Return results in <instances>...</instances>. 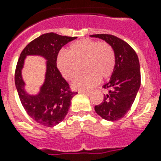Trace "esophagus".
<instances>
[{
  "mask_svg": "<svg viewBox=\"0 0 161 161\" xmlns=\"http://www.w3.org/2000/svg\"><path fill=\"white\" fill-rule=\"evenodd\" d=\"M79 93L86 94V95H89L91 93V92H86V91H79Z\"/></svg>",
  "mask_w": 161,
  "mask_h": 161,
  "instance_id": "obj_1",
  "label": "esophagus"
}]
</instances>
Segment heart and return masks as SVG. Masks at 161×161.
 <instances>
[{
	"mask_svg": "<svg viewBox=\"0 0 161 161\" xmlns=\"http://www.w3.org/2000/svg\"><path fill=\"white\" fill-rule=\"evenodd\" d=\"M82 65L86 71L74 80L72 87L75 90L93 87L100 78L110 77L115 66L113 47L107 42L83 39L72 43L69 52L62 51L57 57V67L67 80L75 79Z\"/></svg>",
	"mask_w": 161,
	"mask_h": 161,
	"instance_id": "b5f03b06",
	"label": "heart"
}]
</instances>
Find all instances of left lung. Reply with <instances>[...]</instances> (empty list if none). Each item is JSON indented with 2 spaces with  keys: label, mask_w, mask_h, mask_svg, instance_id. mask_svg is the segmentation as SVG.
<instances>
[{
  "label": "left lung",
  "mask_w": 161,
  "mask_h": 161,
  "mask_svg": "<svg viewBox=\"0 0 161 161\" xmlns=\"http://www.w3.org/2000/svg\"><path fill=\"white\" fill-rule=\"evenodd\" d=\"M113 47L115 66L110 80L103 87L108 90L95 111L103 119L114 121L124 117L131 108L141 85L139 60L135 51L124 41L110 35H92Z\"/></svg>",
  "instance_id": "1"
}]
</instances>
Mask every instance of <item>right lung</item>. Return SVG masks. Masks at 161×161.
<instances>
[{"instance_id":"1","label":"right lung","mask_w":161,"mask_h":161,"mask_svg":"<svg viewBox=\"0 0 161 161\" xmlns=\"http://www.w3.org/2000/svg\"><path fill=\"white\" fill-rule=\"evenodd\" d=\"M76 37L47 33L29 43L20 54L16 72L15 85L24 108L34 120L45 126H54L64 119L77 92H72L69 86L57 68V57L60 49ZM29 56H41L45 60L44 81L36 94L26 90L22 78L25 59Z\"/></svg>"}]
</instances>
